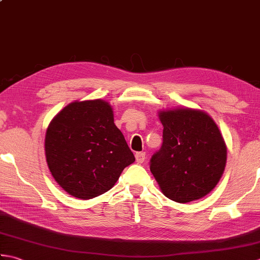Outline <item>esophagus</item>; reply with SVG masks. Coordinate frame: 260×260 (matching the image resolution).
Returning <instances> with one entry per match:
<instances>
[{"instance_id":"esophagus-1","label":"esophagus","mask_w":260,"mask_h":260,"mask_svg":"<svg viewBox=\"0 0 260 260\" xmlns=\"http://www.w3.org/2000/svg\"><path fill=\"white\" fill-rule=\"evenodd\" d=\"M135 158L137 163H143L145 161V153L144 152H137L135 154Z\"/></svg>"}]
</instances>
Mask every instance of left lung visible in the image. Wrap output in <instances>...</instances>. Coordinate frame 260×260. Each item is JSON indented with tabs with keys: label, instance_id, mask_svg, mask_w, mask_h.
I'll list each match as a JSON object with an SVG mask.
<instances>
[{
	"label": "left lung",
	"instance_id": "obj_1",
	"mask_svg": "<svg viewBox=\"0 0 260 260\" xmlns=\"http://www.w3.org/2000/svg\"><path fill=\"white\" fill-rule=\"evenodd\" d=\"M163 144L153 154L151 172L163 194L179 203L199 200L218 184L227 146L217 124L202 110H161Z\"/></svg>",
	"mask_w": 260,
	"mask_h": 260
}]
</instances>
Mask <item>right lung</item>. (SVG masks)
Here are the masks:
<instances>
[{"instance_id":"obj_1","label":"right lung","mask_w":260,"mask_h":260,"mask_svg":"<svg viewBox=\"0 0 260 260\" xmlns=\"http://www.w3.org/2000/svg\"><path fill=\"white\" fill-rule=\"evenodd\" d=\"M49 170L70 196L88 200L112 189L134 163L124 135L103 99L74 102L49 124L45 140Z\"/></svg>"}]
</instances>
